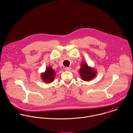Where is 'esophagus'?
<instances>
[{
  "label": "esophagus",
  "instance_id": "obj_1",
  "mask_svg": "<svg viewBox=\"0 0 133 133\" xmlns=\"http://www.w3.org/2000/svg\"><path fill=\"white\" fill-rule=\"evenodd\" d=\"M65 70H66V71H70L71 70V68H70V67H65Z\"/></svg>",
  "mask_w": 133,
  "mask_h": 133
}]
</instances>
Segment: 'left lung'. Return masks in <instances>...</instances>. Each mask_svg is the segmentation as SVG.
Segmentation results:
<instances>
[{
  "label": "left lung",
  "instance_id": "obj_1",
  "mask_svg": "<svg viewBox=\"0 0 133 133\" xmlns=\"http://www.w3.org/2000/svg\"><path fill=\"white\" fill-rule=\"evenodd\" d=\"M79 72L81 79L87 81L93 79L97 74L94 69L90 68L88 64L84 62L81 64V68Z\"/></svg>",
  "mask_w": 133,
  "mask_h": 133
}]
</instances>
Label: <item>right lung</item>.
<instances>
[{
    "instance_id": "add662e5",
    "label": "right lung",
    "mask_w": 133,
    "mask_h": 133,
    "mask_svg": "<svg viewBox=\"0 0 133 133\" xmlns=\"http://www.w3.org/2000/svg\"><path fill=\"white\" fill-rule=\"evenodd\" d=\"M55 76V72L51 67H48L44 73L41 74V78L43 81L46 83H51L53 81L54 77Z\"/></svg>"
}]
</instances>
